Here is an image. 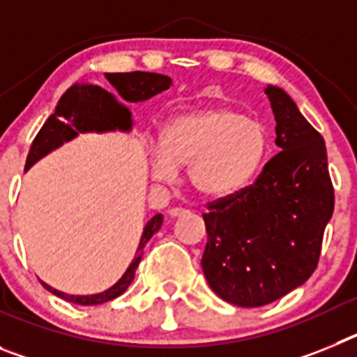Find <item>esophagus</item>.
Wrapping results in <instances>:
<instances>
[{"label":"esophagus","mask_w":357,"mask_h":357,"mask_svg":"<svg viewBox=\"0 0 357 357\" xmlns=\"http://www.w3.org/2000/svg\"><path fill=\"white\" fill-rule=\"evenodd\" d=\"M188 213V209H182V207H172V209L168 211V214L172 218H176V216H182V214Z\"/></svg>","instance_id":"1"}]
</instances>
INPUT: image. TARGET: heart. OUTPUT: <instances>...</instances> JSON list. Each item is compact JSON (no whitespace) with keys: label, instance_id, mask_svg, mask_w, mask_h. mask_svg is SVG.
Wrapping results in <instances>:
<instances>
[{"label":"heart","instance_id":"b5f03b06","mask_svg":"<svg viewBox=\"0 0 357 357\" xmlns=\"http://www.w3.org/2000/svg\"><path fill=\"white\" fill-rule=\"evenodd\" d=\"M270 150L263 123L230 107H206L176 116L151 146V175L172 182L189 164V181L207 197H229L250 184Z\"/></svg>","mask_w":357,"mask_h":357}]
</instances>
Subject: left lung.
<instances>
[{
    "mask_svg": "<svg viewBox=\"0 0 357 357\" xmlns=\"http://www.w3.org/2000/svg\"><path fill=\"white\" fill-rule=\"evenodd\" d=\"M279 153L257 181L209 204L202 268L213 291L239 307H259L302 286L318 266L334 211L324 137L291 98L268 85Z\"/></svg>",
    "mask_w": 357,
    "mask_h": 357,
    "instance_id": "left-lung-1",
    "label": "left lung"
}]
</instances>
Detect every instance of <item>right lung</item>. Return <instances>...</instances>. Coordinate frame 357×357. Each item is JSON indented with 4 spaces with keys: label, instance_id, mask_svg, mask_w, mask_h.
Wrapping results in <instances>:
<instances>
[{
    "label": "right lung",
    "instance_id": "add662e5",
    "mask_svg": "<svg viewBox=\"0 0 357 357\" xmlns=\"http://www.w3.org/2000/svg\"><path fill=\"white\" fill-rule=\"evenodd\" d=\"M105 78L118 91L119 96L128 103L144 102L148 98L169 89V85H172V78L166 77V75L146 71L105 73ZM130 128V110H128L127 105L118 102V98L114 94L94 84L71 85L62 94V98L56 103L55 112L46 119V123L43 125L39 134L36 135L33 143H31L24 172L30 169L44 155H48L50 151L62 146L68 141L75 139L78 134H85V132H100L102 134V132L112 130L128 132ZM160 225H162V214H155L144 225L139 247H137V252H135V257L132 259L130 266L127 268V272L123 273L121 279L112 288L105 289V291L96 293V295H68V293L52 288L50 284L43 282V280L40 282H43V286L50 293L78 305H98L103 304V302L114 301L116 296L127 291V288L134 280L135 270H137L141 257H143L144 245L160 229Z\"/></svg>",
    "mask_w": 357,
    "mask_h": 357
}]
</instances>
